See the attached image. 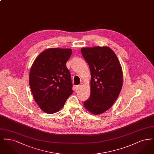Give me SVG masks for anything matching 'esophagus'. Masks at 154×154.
I'll use <instances>...</instances> for the list:
<instances>
[{
	"label": "esophagus",
	"mask_w": 154,
	"mask_h": 154,
	"mask_svg": "<svg viewBox=\"0 0 154 154\" xmlns=\"http://www.w3.org/2000/svg\"><path fill=\"white\" fill-rule=\"evenodd\" d=\"M81 87V85H75V89H76V90H78V89H80Z\"/></svg>",
	"instance_id": "1"
}]
</instances>
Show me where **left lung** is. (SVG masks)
Segmentation results:
<instances>
[{"mask_svg": "<svg viewBox=\"0 0 154 154\" xmlns=\"http://www.w3.org/2000/svg\"><path fill=\"white\" fill-rule=\"evenodd\" d=\"M81 54L89 65L91 95L84 102L87 110L95 115L109 110L122 87V70L117 57L108 47L82 48Z\"/></svg>", "mask_w": 154, "mask_h": 154, "instance_id": "1", "label": "left lung"}]
</instances>
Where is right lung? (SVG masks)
<instances>
[{
	"label": "right lung",
	"mask_w": 154,
	"mask_h": 154,
	"mask_svg": "<svg viewBox=\"0 0 154 154\" xmlns=\"http://www.w3.org/2000/svg\"><path fill=\"white\" fill-rule=\"evenodd\" d=\"M71 49L49 48L35 60L29 73V85L34 99L46 113L60 110L73 93L70 73L66 62Z\"/></svg>",
	"instance_id": "obj_1"
}]
</instances>
